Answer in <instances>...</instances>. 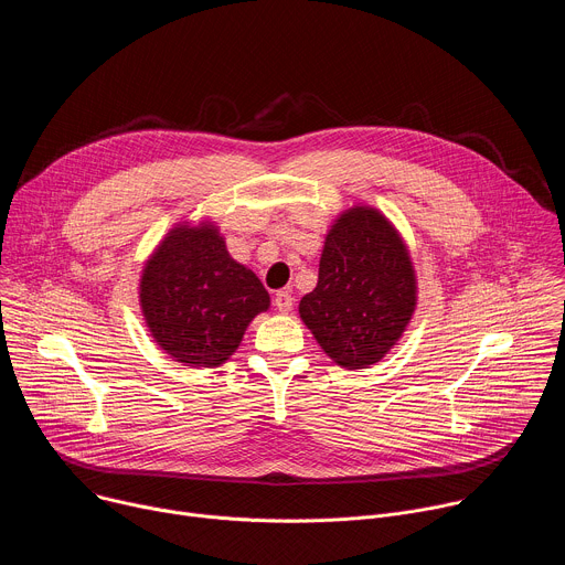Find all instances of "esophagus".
Wrapping results in <instances>:
<instances>
[{
	"label": "esophagus",
	"instance_id": "1",
	"mask_svg": "<svg viewBox=\"0 0 565 565\" xmlns=\"http://www.w3.org/2000/svg\"><path fill=\"white\" fill-rule=\"evenodd\" d=\"M292 303H295V297H292L290 290H279V292L275 295V308H277L279 312L292 310Z\"/></svg>",
	"mask_w": 565,
	"mask_h": 565
}]
</instances>
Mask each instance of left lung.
<instances>
[{"mask_svg": "<svg viewBox=\"0 0 565 565\" xmlns=\"http://www.w3.org/2000/svg\"><path fill=\"white\" fill-rule=\"evenodd\" d=\"M418 306L409 246L386 214L351 205L331 223L319 281L299 301V317L338 366L369 369L405 335Z\"/></svg>", "mask_w": 565, "mask_h": 565, "instance_id": "left-lung-1", "label": "left lung"}]
</instances>
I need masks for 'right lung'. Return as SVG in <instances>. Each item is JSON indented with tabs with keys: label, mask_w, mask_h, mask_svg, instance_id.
<instances>
[{
	"label": "right lung",
	"mask_w": 565,
	"mask_h": 565,
	"mask_svg": "<svg viewBox=\"0 0 565 565\" xmlns=\"http://www.w3.org/2000/svg\"><path fill=\"white\" fill-rule=\"evenodd\" d=\"M151 340L183 366L225 364L250 321L270 308L259 277L236 264L216 221H179L158 241L138 279Z\"/></svg>",
	"instance_id": "obj_1"
}]
</instances>
